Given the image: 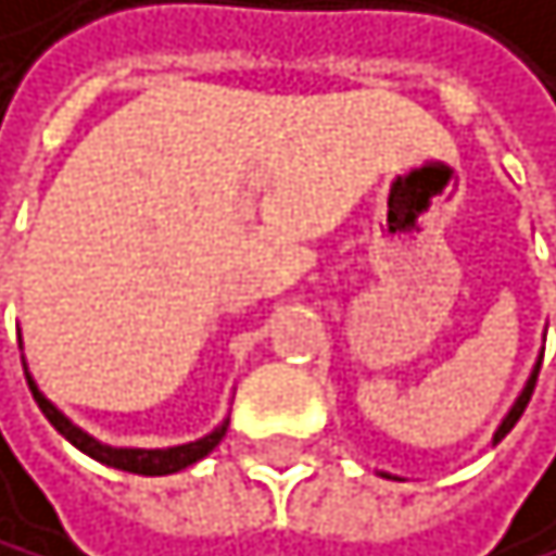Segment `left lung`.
Returning <instances> with one entry per match:
<instances>
[{
    "label": "left lung",
    "mask_w": 556,
    "mask_h": 556,
    "mask_svg": "<svg viewBox=\"0 0 556 556\" xmlns=\"http://www.w3.org/2000/svg\"><path fill=\"white\" fill-rule=\"evenodd\" d=\"M536 377H540V363H536V367H533V374H530V380H527V387H523V394L520 397H516V404L509 407V414H506V418H503V425H500V431L493 434V445H500V441L513 431V425L516 421H520V414L527 410V404H530V397H533V387H536Z\"/></svg>",
    "instance_id": "left-lung-1"
}]
</instances>
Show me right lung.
<instances>
[{
  "mask_svg": "<svg viewBox=\"0 0 556 556\" xmlns=\"http://www.w3.org/2000/svg\"><path fill=\"white\" fill-rule=\"evenodd\" d=\"M29 380V377H26ZM29 390L40 410L47 414V421L71 441L74 448H80L84 455H91L94 462L101 465H111V469H122V472H135V476H169V472H179L186 465H193L200 458H206L213 448L220 445V438L227 434V425H220L217 431H210L206 438L200 441H189V445H176V448H111V445H101L91 434H84L77 425H71L63 414L36 390V383L29 380Z\"/></svg>",
  "mask_w": 556,
  "mask_h": 556,
  "instance_id": "obj_1",
  "label": "right lung"
}]
</instances>
